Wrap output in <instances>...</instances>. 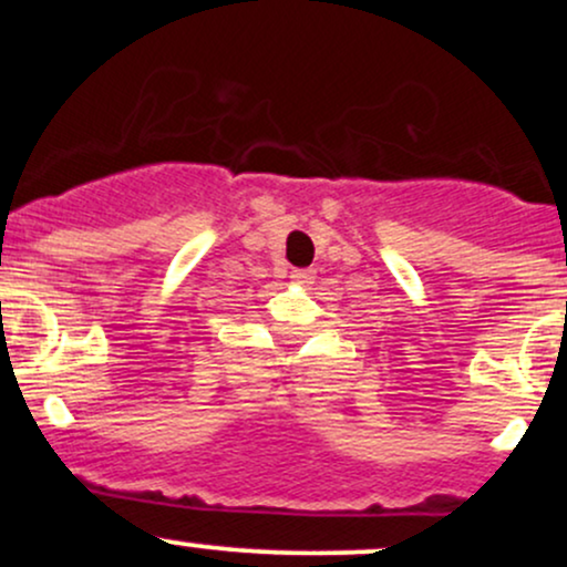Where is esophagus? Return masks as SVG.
<instances>
[{
    "label": "esophagus",
    "mask_w": 567,
    "mask_h": 567,
    "mask_svg": "<svg viewBox=\"0 0 567 567\" xmlns=\"http://www.w3.org/2000/svg\"><path fill=\"white\" fill-rule=\"evenodd\" d=\"M290 279L296 285H311V279H315V269H292Z\"/></svg>",
    "instance_id": "34e87169"
}]
</instances>
